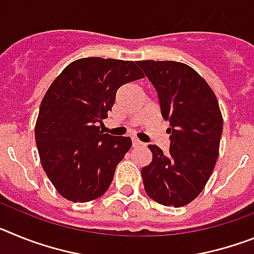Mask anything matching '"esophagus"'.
<instances>
[{
	"label": "esophagus",
	"mask_w": 254,
	"mask_h": 254,
	"mask_svg": "<svg viewBox=\"0 0 254 254\" xmlns=\"http://www.w3.org/2000/svg\"><path fill=\"white\" fill-rule=\"evenodd\" d=\"M143 143L141 142V141H138L137 138H133L132 137V146L133 147H140V146H142Z\"/></svg>",
	"instance_id": "1"
}]
</instances>
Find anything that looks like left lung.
Listing matches in <instances>:
<instances>
[{"label": "left lung", "instance_id": "left-lung-1", "mask_svg": "<svg viewBox=\"0 0 254 254\" xmlns=\"http://www.w3.org/2000/svg\"><path fill=\"white\" fill-rule=\"evenodd\" d=\"M169 122L170 147L149 145L152 161L141 170L147 196L182 207L205 188L219 156L223 116L214 91L192 67L174 61H138Z\"/></svg>", "mask_w": 254, "mask_h": 254}]
</instances>
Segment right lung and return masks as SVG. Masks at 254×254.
I'll return each instance as SVG.
<instances>
[{
    "label": "right lung",
    "instance_id": "obj_1",
    "mask_svg": "<svg viewBox=\"0 0 254 254\" xmlns=\"http://www.w3.org/2000/svg\"><path fill=\"white\" fill-rule=\"evenodd\" d=\"M143 75L136 62L89 57L73 61L52 82L39 108L35 141L58 193L72 202L103 196L132 142L100 131L117 90Z\"/></svg>",
    "mask_w": 254,
    "mask_h": 254
}]
</instances>
